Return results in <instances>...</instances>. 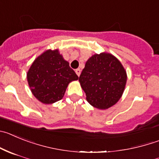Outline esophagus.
Instances as JSON below:
<instances>
[{
    "instance_id": "34e87169",
    "label": "esophagus",
    "mask_w": 159,
    "mask_h": 159,
    "mask_svg": "<svg viewBox=\"0 0 159 159\" xmlns=\"http://www.w3.org/2000/svg\"><path fill=\"white\" fill-rule=\"evenodd\" d=\"M75 73H76V75H78V76H80V73H81V70L80 69V68H77V69H75Z\"/></svg>"
}]
</instances>
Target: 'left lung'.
Masks as SVG:
<instances>
[{"mask_svg": "<svg viewBox=\"0 0 159 159\" xmlns=\"http://www.w3.org/2000/svg\"><path fill=\"white\" fill-rule=\"evenodd\" d=\"M79 81L87 101L94 108L107 110L121 98L127 73L116 57L103 52L87 60Z\"/></svg>", "mask_w": 159, "mask_h": 159, "instance_id": "obj_1", "label": "left lung"}]
</instances>
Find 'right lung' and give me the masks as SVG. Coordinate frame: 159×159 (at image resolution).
Wrapping results in <instances>:
<instances>
[{
    "label": "right lung",
    "instance_id": "obj_1",
    "mask_svg": "<svg viewBox=\"0 0 159 159\" xmlns=\"http://www.w3.org/2000/svg\"><path fill=\"white\" fill-rule=\"evenodd\" d=\"M27 79L33 95L48 105L62 99L68 84L79 77L56 49H47L34 60Z\"/></svg>",
    "mask_w": 159,
    "mask_h": 159
}]
</instances>
